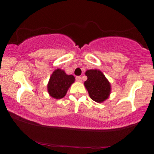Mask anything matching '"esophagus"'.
I'll list each match as a JSON object with an SVG mask.
<instances>
[{
	"label": "esophagus",
	"instance_id": "obj_1",
	"mask_svg": "<svg viewBox=\"0 0 154 154\" xmlns=\"http://www.w3.org/2000/svg\"><path fill=\"white\" fill-rule=\"evenodd\" d=\"M75 80L78 82H81L82 81V78L81 76H76L75 77Z\"/></svg>",
	"mask_w": 154,
	"mask_h": 154
}]
</instances>
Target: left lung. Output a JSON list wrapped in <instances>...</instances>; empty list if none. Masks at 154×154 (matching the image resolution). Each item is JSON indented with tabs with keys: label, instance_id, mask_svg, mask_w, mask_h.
Here are the masks:
<instances>
[{
	"label": "left lung",
	"instance_id": "1",
	"mask_svg": "<svg viewBox=\"0 0 154 154\" xmlns=\"http://www.w3.org/2000/svg\"><path fill=\"white\" fill-rule=\"evenodd\" d=\"M88 80L84 85L93 101L102 103L108 99L111 92L110 83L101 71L90 69L85 72Z\"/></svg>",
	"mask_w": 154,
	"mask_h": 154
}]
</instances>
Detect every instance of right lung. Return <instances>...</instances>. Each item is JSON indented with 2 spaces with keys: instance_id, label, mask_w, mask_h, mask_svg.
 Wrapping results in <instances>:
<instances>
[{
  "instance_id": "1",
  "label": "right lung",
  "mask_w": 154,
  "mask_h": 154,
  "mask_svg": "<svg viewBox=\"0 0 154 154\" xmlns=\"http://www.w3.org/2000/svg\"><path fill=\"white\" fill-rule=\"evenodd\" d=\"M74 81L73 75H67L64 70L57 69L50 77L47 85L48 92L54 99H62L66 95L68 89Z\"/></svg>"
}]
</instances>
